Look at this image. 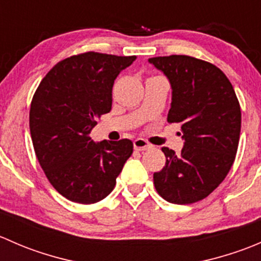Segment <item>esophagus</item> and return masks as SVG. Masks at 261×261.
<instances>
[{
	"mask_svg": "<svg viewBox=\"0 0 261 261\" xmlns=\"http://www.w3.org/2000/svg\"><path fill=\"white\" fill-rule=\"evenodd\" d=\"M134 147H135V150H138V151H145V150L150 149L151 145H150L147 141L144 140V139H136V140L134 141Z\"/></svg>",
	"mask_w": 261,
	"mask_h": 261,
	"instance_id": "esophagus-1",
	"label": "esophagus"
}]
</instances>
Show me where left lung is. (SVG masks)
<instances>
[{
	"mask_svg": "<svg viewBox=\"0 0 261 261\" xmlns=\"http://www.w3.org/2000/svg\"><path fill=\"white\" fill-rule=\"evenodd\" d=\"M172 86L168 122L180 123V154L162 147L167 162L154 173L158 193L170 203L189 204L211 194L235 160L241 130V110L225 73L188 55L150 58Z\"/></svg>",
	"mask_w": 261,
	"mask_h": 261,
	"instance_id": "8db88e82",
	"label": "left lung"
}]
</instances>
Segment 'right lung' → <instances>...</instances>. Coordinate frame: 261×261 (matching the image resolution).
I'll use <instances>...</instances> for the list:
<instances>
[{"instance_id":"1","label":"right lung","mask_w":261,"mask_h":261,"mask_svg":"<svg viewBox=\"0 0 261 261\" xmlns=\"http://www.w3.org/2000/svg\"><path fill=\"white\" fill-rule=\"evenodd\" d=\"M136 59L88 51L55 64L30 107V134L40 167L67 199L91 204L106 198L133 154V141L94 143L97 118L112 107V87Z\"/></svg>"}]
</instances>
